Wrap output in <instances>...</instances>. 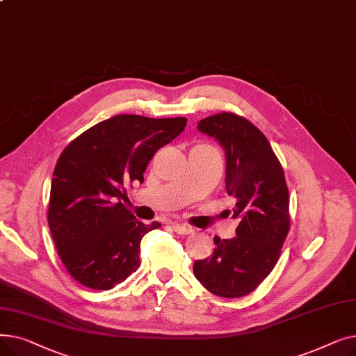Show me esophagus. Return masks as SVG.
Listing matches in <instances>:
<instances>
[{
  "mask_svg": "<svg viewBox=\"0 0 356 356\" xmlns=\"http://www.w3.org/2000/svg\"><path fill=\"white\" fill-rule=\"evenodd\" d=\"M172 227H173V229H175L179 235H189V234H192V232H193V229H192L191 227H188V225H183V223L173 222V223H172Z\"/></svg>",
  "mask_w": 356,
  "mask_h": 356,
  "instance_id": "34e87169",
  "label": "esophagus"
}]
</instances>
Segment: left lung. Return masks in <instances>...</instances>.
I'll return each mask as SVG.
<instances>
[{
    "instance_id": "1",
    "label": "left lung",
    "mask_w": 356,
    "mask_h": 356,
    "mask_svg": "<svg viewBox=\"0 0 356 356\" xmlns=\"http://www.w3.org/2000/svg\"><path fill=\"white\" fill-rule=\"evenodd\" d=\"M197 129L225 149V188L239 225L232 239L213 238V254L195 261L193 274L216 296L242 297L273 271L289 234L284 170L267 137L244 117L220 112L199 121Z\"/></svg>"
}]
</instances>
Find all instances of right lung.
Masks as SVG:
<instances>
[{"mask_svg": "<svg viewBox=\"0 0 356 356\" xmlns=\"http://www.w3.org/2000/svg\"><path fill=\"white\" fill-rule=\"evenodd\" d=\"M186 122L115 115L63 149L53 172L47 220L62 263L78 283L109 290L140 267L143 236L161 225H145L124 207L125 186L144 181L149 160Z\"/></svg>", "mask_w": 356, "mask_h": 356, "instance_id": "add662e5", "label": "right lung"}]
</instances>
